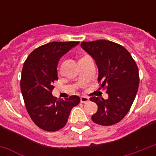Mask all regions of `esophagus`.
Instances as JSON below:
<instances>
[{"label":"esophagus","instance_id":"1","mask_svg":"<svg viewBox=\"0 0 156 156\" xmlns=\"http://www.w3.org/2000/svg\"><path fill=\"white\" fill-rule=\"evenodd\" d=\"M80 101L81 103H87L89 101V98L87 97V96H81L80 98Z\"/></svg>","mask_w":156,"mask_h":156}]
</instances>
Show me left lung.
Listing matches in <instances>:
<instances>
[{"label": "left lung", "instance_id": "1", "mask_svg": "<svg viewBox=\"0 0 156 156\" xmlns=\"http://www.w3.org/2000/svg\"><path fill=\"white\" fill-rule=\"evenodd\" d=\"M81 47L95 59L99 69L98 82L108 95L107 100L90 98L98 105L91 119L100 126L118 123L128 113L135 99L139 84L138 66L130 53L116 43L100 40L82 42Z\"/></svg>", "mask_w": 156, "mask_h": 156}]
</instances>
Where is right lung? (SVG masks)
<instances>
[{
  "label": "right lung",
  "mask_w": 156,
  "mask_h": 156,
  "mask_svg": "<svg viewBox=\"0 0 156 156\" xmlns=\"http://www.w3.org/2000/svg\"><path fill=\"white\" fill-rule=\"evenodd\" d=\"M78 41L51 42L35 48L24 62L20 86L26 108L34 123L44 130L63 128L71 109L80 103L78 95L60 100L52 95L57 78V64Z\"/></svg>",
  "instance_id": "obj_1"
}]
</instances>
